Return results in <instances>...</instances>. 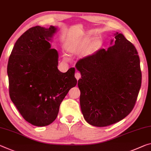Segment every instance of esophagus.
Returning a JSON list of instances; mask_svg holds the SVG:
<instances>
[{
	"label": "esophagus",
	"instance_id": "esophagus-1",
	"mask_svg": "<svg viewBox=\"0 0 151 151\" xmlns=\"http://www.w3.org/2000/svg\"><path fill=\"white\" fill-rule=\"evenodd\" d=\"M75 77L76 79H77V81L79 79V78L81 77V75L80 73H78V72H77V73H75Z\"/></svg>",
	"mask_w": 151,
	"mask_h": 151
}]
</instances>
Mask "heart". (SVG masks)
<instances>
[{
    "label": "heart",
    "instance_id": "heart-1",
    "mask_svg": "<svg viewBox=\"0 0 151 151\" xmlns=\"http://www.w3.org/2000/svg\"><path fill=\"white\" fill-rule=\"evenodd\" d=\"M90 39L88 37H86L83 40L75 43V44L72 45L70 49V52L71 53H77V52H85L87 51L88 54H90L95 51L98 47H99V44L98 42H94L93 44L91 45L90 48Z\"/></svg>",
    "mask_w": 151,
    "mask_h": 151
}]
</instances>
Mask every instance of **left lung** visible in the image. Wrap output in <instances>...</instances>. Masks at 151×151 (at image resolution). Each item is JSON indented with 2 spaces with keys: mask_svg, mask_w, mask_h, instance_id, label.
Masks as SVG:
<instances>
[{
  "mask_svg": "<svg viewBox=\"0 0 151 151\" xmlns=\"http://www.w3.org/2000/svg\"><path fill=\"white\" fill-rule=\"evenodd\" d=\"M114 44L80 59V104L85 120L104 127L126 118L135 106L142 82L136 47L117 32ZM113 40H111V43Z\"/></svg>",
  "mask_w": 151,
  "mask_h": 151,
  "instance_id": "1",
  "label": "left lung"
}]
</instances>
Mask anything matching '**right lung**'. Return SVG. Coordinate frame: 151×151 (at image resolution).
<instances>
[{"label":"right lung","instance_id":"add662e5","mask_svg":"<svg viewBox=\"0 0 151 151\" xmlns=\"http://www.w3.org/2000/svg\"><path fill=\"white\" fill-rule=\"evenodd\" d=\"M57 29L35 26L17 40L9 56V95L23 118L36 126L56 119L60 106L77 81L75 68L58 69V54L48 41Z\"/></svg>","mask_w":151,"mask_h":151}]
</instances>
